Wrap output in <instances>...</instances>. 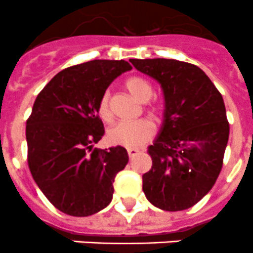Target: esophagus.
Returning <instances> with one entry per match:
<instances>
[{"label": "esophagus", "instance_id": "obj_1", "mask_svg": "<svg viewBox=\"0 0 253 253\" xmlns=\"http://www.w3.org/2000/svg\"><path fill=\"white\" fill-rule=\"evenodd\" d=\"M138 154H139V151H138V149H128V156L130 160L135 157V156H138Z\"/></svg>", "mask_w": 253, "mask_h": 253}]
</instances>
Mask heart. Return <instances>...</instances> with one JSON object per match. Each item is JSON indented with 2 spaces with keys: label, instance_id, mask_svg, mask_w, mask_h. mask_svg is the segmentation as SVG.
I'll use <instances>...</instances> for the list:
<instances>
[{
  "label": "heart",
  "instance_id": "obj_1",
  "mask_svg": "<svg viewBox=\"0 0 253 253\" xmlns=\"http://www.w3.org/2000/svg\"><path fill=\"white\" fill-rule=\"evenodd\" d=\"M125 88L133 96L134 99L144 104L148 101L153 95L152 86L147 80L139 76L129 77L124 82ZM97 114L104 122H110L111 111H110V95L109 92L102 93L97 104ZM149 114L153 118H157L160 114V107L153 106L149 107ZM153 135V126L148 120H139L135 123H119L114 125L110 130L107 131V140L113 146L124 147L128 149H137L146 144Z\"/></svg>",
  "mask_w": 253,
  "mask_h": 253
}]
</instances>
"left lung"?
I'll return each instance as SVG.
<instances>
[{
	"mask_svg": "<svg viewBox=\"0 0 253 253\" xmlns=\"http://www.w3.org/2000/svg\"><path fill=\"white\" fill-rule=\"evenodd\" d=\"M161 84L163 123L148 147L152 169L143 191L154 207L178 211L194 207L214 186L223 166L229 124L223 97L198 66L176 59H130Z\"/></svg>",
	"mask_w": 253,
	"mask_h": 253,
	"instance_id": "1",
	"label": "left lung"
}]
</instances>
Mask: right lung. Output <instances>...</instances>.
Wrapping results in <instances>:
<instances>
[{"label":"right lung","instance_id":"right-lung-1","mask_svg":"<svg viewBox=\"0 0 253 253\" xmlns=\"http://www.w3.org/2000/svg\"><path fill=\"white\" fill-rule=\"evenodd\" d=\"M125 60L95 59L60 71L40 91L26 122L28 163L49 202L72 216L110 204L116 173L128 163L124 147L93 148L104 135L97 104L109 84L130 71Z\"/></svg>","mask_w":253,"mask_h":253}]
</instances>
